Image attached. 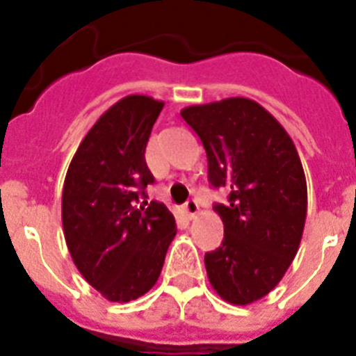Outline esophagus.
I'll return each mask as SVG.
<instances>
[{"label": "esophagus", "mask_w": 356, "mask_h": 356, "mask_svg": "<svg viewBox=\"0 0 356 356\" xmlns=\"http://www.w3.org/2000/svg\"><path fill=\"white\" fill-rule=\"evenodd\" d=\"M197 210H200V205H197L196 200H188L187 203L184 205V213L187 219H194L197 213Z\"/></svg>", "instance_id": "obj_1"}]
</instances>
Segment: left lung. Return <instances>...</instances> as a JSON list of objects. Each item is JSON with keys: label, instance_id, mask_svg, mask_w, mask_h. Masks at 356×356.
<instances>
[{"label": "left lung", "instance_id": "left-lung-1", "mask_svg": "<svg viewBox=\"0 0 356 356\" xmlns=\"http://www.w3.org/2000/svg\"><path fill=\"white\" fill-rule=\"evenodd\" d=\"M209 159L212 187L228 191L213 210L225 238L205 254L210 285L232 305L267 296L300 250L307 219V180L285 128L262 105L228 97L180 112Z\"/></svg>", "mask_w": 356, "mask_h": 356}]
</instances>
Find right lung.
I'll return each instance as SVG.
<instances>
[{"label":"right lung","mask_w":356,"mask_h":356,"mask_svg":"<svg viewBox=\"0 0 356 356\" xmlns=\"http://www.w3.org/2000/svg\"><path fill=\"white\" fill-rule=\"evenodd\" d=\"M162 108L163 102L140 94L119 99L85 135L65 175L62 225L72 262L115 303L156 284L176 235L163 203L137 205L155 181L144 153Z\"/></svg>","instance_id":"1"}]
</instances>
